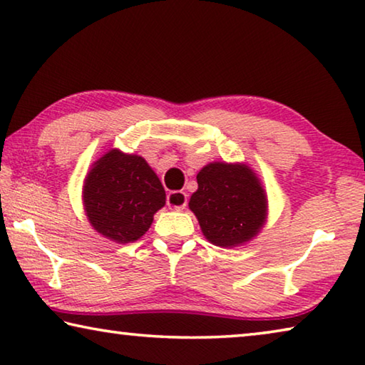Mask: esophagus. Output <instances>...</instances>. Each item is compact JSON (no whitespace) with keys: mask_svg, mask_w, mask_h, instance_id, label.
Masks as SVG:
<instances>
[{"mask_svg":"<svg viewBox=\"0 0 365 365\" xmlns=\"http://www.w3.org/2000/svg\"><path fill=\"white\" fill-rule=\"evenodd\" d=\"M166 204H168V207L175 208V210H182L187 205V194L182 192V190H171L166 195Z\"/></svg>","mask_w":365,"mask_h":365,"instance_id":"esophagus-1","label":"esophagus"}]
</instances>
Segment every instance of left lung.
Instances as JSON below:
<instances>
[{"label": "left lung", "mask_w": 365, "mask_h": 365, "mask_svg": "<svg viewBox=\"0 0 365 365\" xmlns=\"http://www.w3.org/2000/svg\"><path fill=\"white\" fill-rule=\"evenodd\" d=\"M197 184L189 208L212 244L235 247L259 232L265 222L267 197L247 166L210 163L199 171Z\"/></svg>", "instance_id": "1"}]
</instances>
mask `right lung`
I'll return each mask as SVG.
<instances>
[{"label":"right lung","instance_id":"right-lung-1","mask_svg":"<svg viewBox=\"0 0 365 365\" xmlns=\"http://www.w3.org/2000/svg\"><path fill=\"white\" fill-rule=\"evenodd\" d=\"M165 200V189L147 161L119 150L103 155L83 186L88 222L100 235L123 244L145 235Z\"/></svg>","mask_w":365,"mask_h":365}]
</instances>
